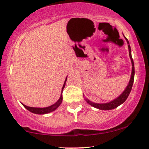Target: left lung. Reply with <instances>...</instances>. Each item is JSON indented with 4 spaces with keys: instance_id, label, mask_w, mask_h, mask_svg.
Returning a JSON list of instances; mask_svg holds the SVG:
<instances>
[{
    "instance_id": "obj_1",
    "label": "left lung",
    "mask_w": 149,
    "mask_h": 149,
    "mask_svg": "<svg viewBox=\"0 0 149 149\" xmlns=\"http://www.w3.org/2000/svg\"><path fill=\"white\" fill-rule=\"evenodd\" d=\"M124 38H125L126 41H127V43L128 44V49H129V55H130V60H131L132 62V74H131V77H130L129 83H128L127 86L126 87V88L125 89L122 93H121V95H119L117 98H115L113 100H112L109 102L107 103H95L93 102L85 97V101L87 102V103L89 104V105H91V107H93L94 108H96L97 109L100 110H104V111H106V110H112L115 109L122 104L124 102H125L126 100H127V97L129 96L130 91L132 90V85H133L134 83V74H135V70H134V61L133 59H132V51H131V47H130V42L128 41L127 38H126L125 36H124Z\"/></svg>"
}]
</instances>
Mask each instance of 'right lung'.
<instances>
[{
    "label": "right lung",
    "mask_w": 149,
    "mask_h": 149,
    "mask_svg": "<svg viewBox=\"0 0 149 149\" xmlns=\"http://www.w3.org/2000/svg\"><path fill=\"white\" fill-rule=\"evenodd\" d=\"M66 80H67V77H66V79H65L64 85H63V87L62 88V93H61L60 98H59L58 100L57 101L56 103L54 104H52V106H49V107H44V108H36V107H28V106H26V105L22 103V105H23L24 107L28 110V111H29L30 112H31V113H32L37 114V115H45V114L49 113H51V112L56 111V110L58 109L59 107H60V105L61 104H62V99H63L62 91H63V89H64V87H65V85H66Z\"/></svg>",
    "instance_id": "obj_1"
}]
</instances>
